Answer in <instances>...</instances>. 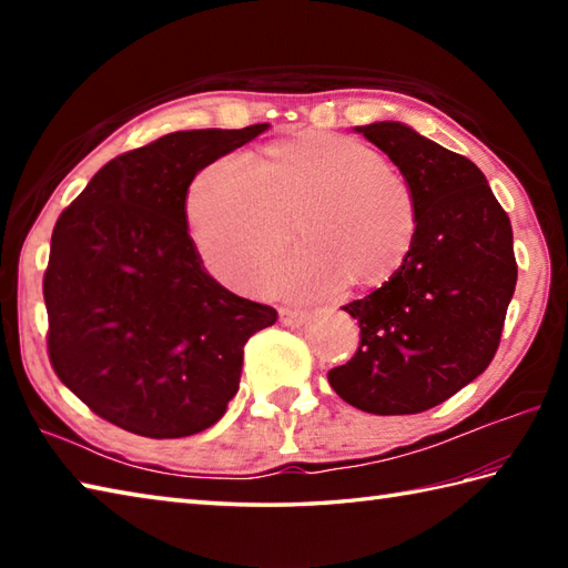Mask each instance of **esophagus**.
I'll list each match as a JSON object with an SVG mask.
<instances>
[{"label": "esophagus", "mask_w": 568, "mask_h": 568, "mask_svg": "<svg viewBox=\"0 0 568 568\" xmlns=\"http://www.w3.org/2000/svg\"><path fill=\"white\" fill-rule=\"evenodd\" d=\"M277 317H281L283 327H300L307 320L303 310H291V307H281L277 310Z\"/></svg>", "instance_id": "esophagus-1"}]
</instances>
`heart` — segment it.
I'll return each mask as SVG.
<instances>
[{"label":"heart","mask_w":568,"mask_h":568,"mask_svg":"<svg viewBox=\"0 0 568 568\" xmlns=\"http://www.w3.org/2000/svg\"><path fill=\"white\" fill-rule=\"evenodd\" d=\"M273 287L329 295L342 283L381 287L403 268L417 234L407 180L364 143L305 129L261 161L224 155L190 183L185 226L204 268L236 293H256L291 246Z\"/></svg>","instance_id":"obj_1"}]
</instances>
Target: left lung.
I'll return each mask as SVG.
<instances>
[{"label": "left lung", "instance_id": "8db88e82", "mask_svg": "<svg viewBox=\"0 0 568 568\" xmlns=\"http://www.w3.org/2000/svg\"><path fill=\"white\" fill-rule=\"evenodd\" d=\"M388 155L417 202L403 268L348 303L356 356L329 371L336 395L364 413L415 415L488 368L515 293L513 226L486 175L403 122L354 126Z\"/></svg>", "mask_w": 568, "mask_h": 568}]
</instances>
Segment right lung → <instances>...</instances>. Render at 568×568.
Returning a JSON list of instances; mask_svg holds the SVG:
<instances>
[{
  "mask_svg": "<svg viewBox=\"0 0 568 568\" xmlns=\"http://www.w3.org/2000/svg\"><path fill=\"white\" fill-rule=\"evenodd\" d=\"M268 129H192L116 155L58 216L43 275L48 356L94 415L151 439L212 427L244 346L277 320L229 293L185 226L195 175Z\"/></svg>",
  "mask_w": 568,
  "mask_h": 568,
  "instance_id": "right-lung-1",
  "label": "right lung"
}]
</instances>
